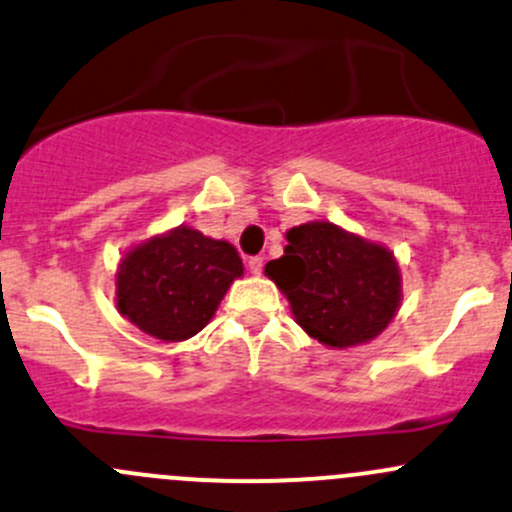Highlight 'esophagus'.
I'll use <instances>...</instances> for the list:
<instances>
[{"instance_id": "34e87169", "label": "esophagus", "mask_w": 512, "mask_h": 512, "mask_svg": "<svg viewBox=\"0 0 512 512\" xmlns=\"http://www.w3.org/2000/svg\"><path fill=\"white\" fill-rule=\"evenodd\" d=\"M262 267H265V260H262V257H250V260H247V270L252 274H262Z\"/></svg>"}]
</instances>
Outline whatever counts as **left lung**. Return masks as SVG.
Segmentation results:
<instances>
[{"instance_id": "obj_1", "label": "left lung", "mask_w": 512, "mask_h": 512, "mask_svg": "<svg viewBox=\"0 0 512 512\" xmlns=\"http://www.w3.org/2000/svg\"><path fill=\"white\" fill-rule=\"evenodd\" d=\"M265 274L282 289L297 324L328 348L370 343L402 304V274L390 247L328 220L287 230V247Z\"/></svg>"}]
</instances>
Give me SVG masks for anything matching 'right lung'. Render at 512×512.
Instances as JSON below:
<instances>
[{
  "mask_svg": "<svg viewBox=\"0 0 512 512\" xmlns=\"http://www.w3.org/2000/svg\"><path fill=\"white\" fill-rule=\"evenodd\" d=\"M245 267L228 240L179 225L137 242L115 274L117 311L147 336L179 343L213 319Z\"/></svg>",
  "mask_w": 512,
  "mask_h": 512,
  "instance_id": "1",
  "label": "right lung"
}]
</instances>
